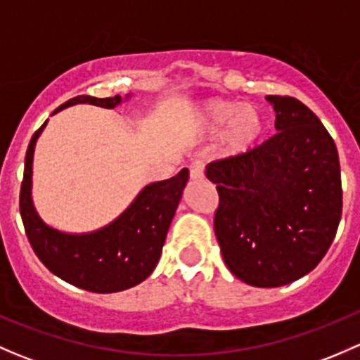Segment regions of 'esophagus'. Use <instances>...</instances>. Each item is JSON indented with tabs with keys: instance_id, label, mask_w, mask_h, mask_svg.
Listing matches in <instances>:
<instances>
[{
	"instance_id": "34e87169",
	"label": "esophagus",
	"mask_w": 360,
	"mask_h": 360,
	"mask_svg": "<svg viewBox=\"0 0 360 360\" xmlns=\"http://www.w3.org/2000/svg\"><path fill=\"white\" fill-rule=\"evenodd\" d=\"M203 174H205V165L202 162H193L190 165V177L191 179H202Z\"/></svg>"
}]
</instances>
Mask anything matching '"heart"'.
Returning <instances> with one entry per match:
<instances>
[{
    "instance_id": "heart-1",
    "label": "heart",
    "mask_w": 360,
    "mask_h": 360,
    "mask_svg": "<svg viewBox=\"0 0 360 360\" xmlns=\"http://www.w3.org/2000/svg\"><path fill=\"white\" fill-rule=\"evenodd\" d=\"M202 122L212 132L224 127V143L230 153H244L264 132V116L254 104L209 101L202 108Z\"/></svg>"
}]
</instances>
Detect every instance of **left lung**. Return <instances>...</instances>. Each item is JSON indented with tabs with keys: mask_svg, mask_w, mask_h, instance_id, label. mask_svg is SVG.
Here are the masks:
<instances>
[{
	"mask_svg": "<svg viewBox=\"0 0 360 360\" xmlns=\"http://www.w3.org/2000/svg\"><path fill=\"white\" fill-rule=\"evenodd\" d=\"M266 99L278 132L207 165L219 195L214 231L223 259L254 288L291 284L314 270L335 240L343 207L331 134L301 101Z\"/></svg>",
	"mask_w": 360,
	"mask_h": 360,
	"instance_id": "left-lung-1",
	"label": "left lung"
}]
</instances>
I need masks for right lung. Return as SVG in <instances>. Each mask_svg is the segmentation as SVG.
<instances>
[{
	"mask_svg": "<svg viewBox=\"0 0 360 360\" xmlns=\"http://www.w3.org/2000/svg\"><path fill=\"white\" fill-rule=\"evenodd\" d=\"M120 101V96L104 99L76 96L53 112L78 103L115 108ZM45 125L46 122L32 134L27 146L19 198L24 230L34 254L53 275L90 292H118L141 284L157 266L170 221L188 183V169L144 188L110 226L85 235L60 233L39 219L31 200L32 153Z\"/></svg>",
	"mask_w": 360,
	"mask_h": 360,
	"instance_id": "add662e5",
	"label": "right lung"
}]
</instances>
